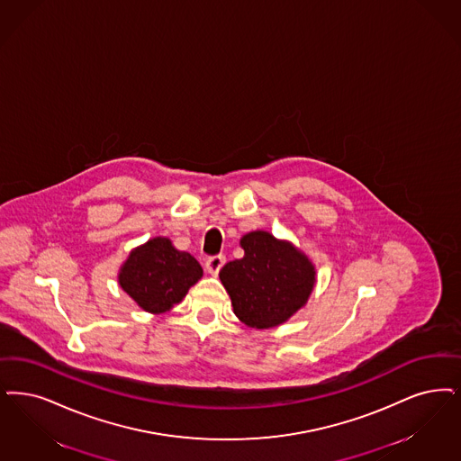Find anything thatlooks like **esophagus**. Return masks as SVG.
<instances>
[{
    "label": "esophagus",
    "mask_w": 461,
    "mask_h": 461,
    "mask_svg": "<svg viewBox=\"0 0 461 461\" xmlns=\"http://www.w3.org/2000/svg\"><path fill=\"white\" fill-rule=\"evenodd\" d=\"M224 262H226L224 256H212V258H209L205 260V271H207L209 275H214V276H216V275L220 273V269L224 266Z\"/></svg>",
    "instance_id": "obj_1"
}]
</instances>
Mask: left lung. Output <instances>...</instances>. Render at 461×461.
I'll use <instances>...</instances> for the list:
<instances>
[{"mask_svg": "<svg viewBox=\"0 0 461 461\" xmlns=\"http://www.w3.org/2000/svg\"><path fill=\"white\" fill-rule=\"evenodd\" d=\"M245 256L222 266L221 283L233 311L250 328L267 330L305 305L315 283L311 260L266 231L240 240Z\"/></svg>", "mask_w": 461, "mask_h": 461, "instance_id": "left-lung-1", "label": "left lung"}]
</instances>
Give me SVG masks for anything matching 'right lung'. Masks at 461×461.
Listing matches in <instances>:
<instances>
[{
    "label": "right lung",
    "mask_w": 461,
    "mask_h": 461,
    "mask_svg": "<svg viewBox=\"0 0 461 461\" xmlns=\"http://www.w3.org/2000/svg\"><path fill=\"white\" fill-rule=\"evenodd\" d=\"M201 277L203 267L195 258L158 237L130 252L118 279L144 311L161 313L182 302Z\"/></svg>",
    "instance_id": "right-lung-1"
}]
</instances>
